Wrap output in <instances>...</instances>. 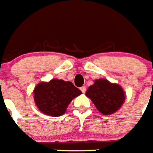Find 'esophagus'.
<instances>
[{
  "label": "esophagus",
  "instance_id": "34e87169",
  "mask_svg": "<svg viewBox=\"0 0 153 153\" xmlns=\"http://www.w3.org/2000/svg\"><path fill=\"white\" fill-rule=\"evenodd\" d=\"M80 89V91H82L83 93H85V91H86V88H85V87H84V86L81 87Z\"/></svg>",
  "mask_w": 153,
  "mask_h": 153
}]
</instances>
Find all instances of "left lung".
<instances>
[{
	"label": "left lung",
	"mask_w": 153,
	"mask_h": 153,
	"mask_svg": "<svg viewBox=\"0 0 153 153\" xmlns=\"http://www.w3.org/2000/svg\"><path fill=\"white\" fill-rule=\"evenodd\" d=\"M85 95L104 115L115 113L126 100V92L122 86L102 78L94 80V84L88 87Z\"/></svg>",
	"instance_id": "1"
}]
</instances>
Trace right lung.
Wrapping results in <instances>:
<instances>
[{"label":"right lung","instance_id":"right-lung-1","mask_svg":"<svg viewBox=\"0 0 153 153\" xmlns=\"http://www.w3.org/2000/svg\"><path fill=\"white\" fill-rule=\"evenodd\" d=\"M81 94V91L73 83L61 79L42 81L33 90L35 103L39 110L53 117L64 114L72 100Z\"/></svg>","mask_w":153,"mask_h":153}]
</instances>
